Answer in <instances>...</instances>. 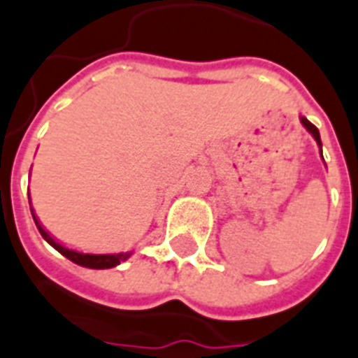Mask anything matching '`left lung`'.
Wrapping results in <instances>:
<instances>
[{"instance_id": "left-lung-1", "label": "left lung", "mask_w": 358, "mask_h": 358, "mask_svg": "<svg viewBox=\"0 0 358 358\" xmlns=\"http://www.w3.org/2000/svg\"><path fill=\"white\" fill-rule=\"evenodd\" d=\"M301 124H303V127H305V129L308 131V133L313 134L314 140H316V142H318L320 148H322V140H320V131L316 129V125L310 124V122H308V120L305 118V116H301ZM322 159H324V157H322Z\"/></svg>"}]
</instances>
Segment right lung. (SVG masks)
Here are the masks:
<instances>
[{
    "label": "right lung",
    "mask_w": 358,
    "mask_h": 358,
    "mask_svg": "<svg viewBox=\"0 0 358 358\" xmlns=\"http://www.w3.org/2000/svg\"><path fill=\"white\" fill-rule=\"evenodd\" d=\"M31 214H33V220L34 224H36V227H38L40 234H42V238L48 242V244H51L53 248H55L61 255H64L66 259H70L71 262H76V264L79 266H85V268H94V270H105V268H114V266H118L120 262H124V260H127L131 257V253L133 251H127V253H113V255H94V253H81V251H76V250H68V248H64L62 244H59L53 236H51L48 231H45L42 225H40V222L36 220V216H34V213L31 210Z\"/></svg>",
    "instance_id": "1"
}]
</instances>
